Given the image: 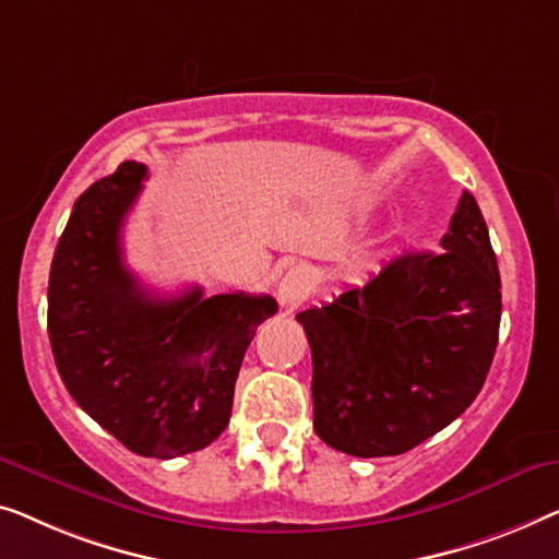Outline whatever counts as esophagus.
Instances as JSON below:
<instances>
[{
  "instance_id": "34e87169",
  "label": "esophagus",
  "mask_w": 559,
  "mask_h": 559,
  "mask_svg": "<svg viewBox=\"0 0 559 559\" xmlns=\"http://www.w3.org/2000/svg\"><path fill=\"white\" fill-rule=\"evenodd\" d=\"M313 290V276L306 265H290L286 276L281 278L278 286V301L283 309H296L298 304H304Z\"/></svg>"
}]
</instances>
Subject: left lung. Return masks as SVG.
<instances>
[{"instance_id":"1","label":"left lung","mask_w":559,"mask_h":559,"mask_svg":"<svg viewBox=\"0 0 559 559\" xmlns=\"http://www.w3.org/2000/svg\"><path fill=\"white\" fill-rule=\"evenodd\" d=\"M438 253H405L361 288L296 313L313 361V430L334 451H411L474 403L499 342L501 278L474 194Z\"/></svg>"}]
</instances>
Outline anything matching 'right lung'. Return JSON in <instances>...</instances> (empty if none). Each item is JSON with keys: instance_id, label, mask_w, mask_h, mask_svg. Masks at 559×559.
<instances>
[{"instance_id": "obj_1", "label": "right lung", "mask_w": 559, "mask_h": 559, "mask_svg": "<svg viewBox=\"0 0 559 559\" xmlns=\"http://www.w3.org/2000/svg\"><path fill=\"white\" fill-rule=\"evenodd\" d=\"M144 179V164L123 162L78 198L50 265L47 334L68 392L100 428L146 459H177L227 428L242 357L278 304L141 286L121 227Z\"/></svg>"}]
</instances>
